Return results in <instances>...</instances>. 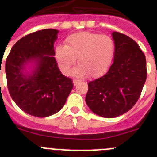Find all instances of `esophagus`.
Listing matches in <instances>:
<instances>
[{
	"label": "esophagus",
	"mask_w": 157,
	"mask_h": 157,
	"mask_svg": "<svg viewBox=\"0 0 157 157\" xmlns=\"http://www.w3.org/2000/svg\"><path fill=\"white\" fill-rule=\"evenodd\" d=\"M78 80H76V79H73V85H74V86H76V85H77V83H78Z\"/></svg>",
	"instance_id": "34e87169"
}]
</instances>
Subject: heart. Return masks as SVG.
I'll use <instances>...</instances> for the list:
<instances>
[{
    "mask_svg": "<svg viewBox=\"0 0 157 157\" xmlns=\"http://www.w3.org/2000/svg\"><path fill=\"white\" fill-rule=\"evenodd\" d=\"M113 52V42L107 35L79 32L66 38L65 46H57L56 59L60 70L64 74L68 75L78 57L80 65L75 68L73 75L79 77L88 75L90 78H96L108 70Z\"/></svg>",
    "mask_w": 157,
    "mask_h": 157,
    "instance_id": "heart-1",
    "label": "heart"
}]
</instances>
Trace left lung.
I'll return each mask as SVG.
<instances>
[{"label":"left lung","instance_id":"8db88e82","mask_svg":"<svg viewBox=\"0 0 157 157\" xmlns=\"http://www.w3.org/2000/svg\"><path fill=\"white\" fill-rule=\"evenodd\" d=\"M115 52L104 76L89 83L85 101L97 115L119 117L133 107L147 78L145 56L134 40L113 32Z\"/></svg>","mask_w":157,"mask_h":157}]
</instances>
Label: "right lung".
Listing matches in <instances>:
<instances>
[{
    "label": "right lung",
    "mask_w": 157,
    "mask_h": 157,
    "mask_svg": "<svg viewBox=\"0 0 157 157\" xmlns=\"http://www.w3.org/2000/svg\"><path fill=\"white\" fill-rule=\"evenodd\" d=\"M57 33L58 30L48 29L28 34L13 46L5 61L9 94L22 111L33 117L60 111L73 88L72 79L60 72L53 57ZM29 62L36 67L26 75L23 71Z\"/></svg>",
    "instance_id": "right-lung-1"
}]
</instances>
